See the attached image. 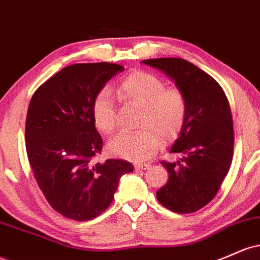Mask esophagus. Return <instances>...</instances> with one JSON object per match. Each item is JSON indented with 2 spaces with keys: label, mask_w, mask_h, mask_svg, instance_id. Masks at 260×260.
I'll list each match as a JSON object with an SVG mask.
<instances>
[{
  "label": "esophagus",
  "mask_w": 260,
  "mask_h": 260,
  "mask_svg": "<svg viewBox=\"0 0 260 260\" xmlns=\"http://www.w3.org/2000/svg\"><path fill=\"white\" fill-rule=\"evenodd\" d=\"M149 167H150L149 164H136L135 165L136 170H147V169H149Z\"/></svg>",
  "instance_id": "obj_1"
}]
</instances>
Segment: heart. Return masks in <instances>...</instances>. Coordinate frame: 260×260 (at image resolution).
Returning a JSON list of instances; mask_svg holds the SVG:
<instances>
[{"label": "heart", "instance_id": "1", "mask_svg": "<svg viewBox=\"0 0 260 260\" xmlns=\"http://www.w3.org/2000/svg\"><path fill=\"white\" fill-rule=\"evenodd\" d=\"M117 93L125 104L142 108L138 127L143 129L113 137L107 145L112 155L133 161L148 160L161 147L158 133L165 139H173L181 132L187 116L186 99L178 88H167L159 76L135 71L122 80ZM92 118L101 132L110 135L115 131L116 107L108 91H101L93 100Z\"/></svg>", "mask_w": 260, "mask_h": 260}]
</instances>
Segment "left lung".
<instances>
[{"instance_id":"8db88e82","label":"left lung","mask_w":260,"mask_h":260,"mask_svg":"<svg viewBox=\"0 0 260 260\" xmlns=\"http://www.w3.org/2000/svg\"><path fill=\"white\" fill-rule=\"evenodd\" d=\"M142 62L173 80L187 102L186 121L170 147V153H180L181 158L161 161L169 179L156 199L173 212H195L215 198L230 170L235 142L230 104L215 79L184 59Z\"/></svg>"}]
</instances>
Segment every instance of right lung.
<instances>
[{
    "instance_id": "obj_1",
    "label": "right lung",
    "mask_w": 260,
    "mask_h": 260,
    "mask_svg": "<svg viewBox=\"0 0 260 260\" xmlns=\"http://www.w3.org/2000/svg\"><path fill=\"white\" fill-rule=\"evenodd\" d=\"M124 70L111 62L73 64L34 92L25 119V148L45 199L75 221L98 217L112 202L123 174L133 165L121 159L93 162L102 138L92 118L93 100Z\"/></svg>"
}]
</instances>
